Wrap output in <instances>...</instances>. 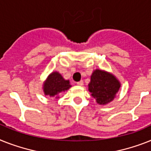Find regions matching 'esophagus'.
Wrapping results in <instances>:
<instances>
[{
  "mask_svg": "<svg viewBox=\"0 0 151 151\" xmlns=\"http://www.w3.org/2000/svg\"><path fill=\"white\" fill-rule=\"evenodd\" d=\"M77 85H78V86H83V81L81 80V81H79V82H78V83H77Z\"/></svg>",
  "mask_w": 151,
  "mask_h": 151,
  "instance_id": "1",
  "label": "esophagus"
}]
</instances>
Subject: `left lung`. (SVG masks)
<instances>
[{"label":"left lung","mask_w":151,"mask_h":151,"mask_svg":"<svg viewBox=\"0 0 151 151\" xmlns=\"http://www.w3.org/2000/svg\"><path fill=\"white\" fill-rule=\"evenodd\" d=\"M88 86L91 96L96 103L104 106L114 99L121 84L113 74L97 68L91 75L90 83Z\"/></svg>","instance_id":"left-lung-1"}]
</instances>
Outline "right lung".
<instances>
[{
  "label": "right lung",
  "mask_w": 151,
  "mask_h": 151,
  "mask_svg": "<svg viewBox=\"0 0 151 151\" xmlns=\"http://www.w3.org/2000/svg\"><path fill=\"white\" fill-rule=\"evenodd\" d=\"M72 86L69 80H66L62 77L60 73L55 71L48 75L45 79L42 89L45 96L49 97H54L56 99H59V94L68 90Z\"/></svg>",
  "instance_id": "add662e5"
}]
</instances>
